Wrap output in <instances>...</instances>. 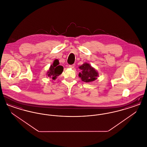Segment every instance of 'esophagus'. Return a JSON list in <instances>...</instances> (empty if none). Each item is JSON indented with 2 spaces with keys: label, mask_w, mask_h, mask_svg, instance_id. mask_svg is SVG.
Listing matches in <instances>:
<instances>
[{
  "label": "esophagus",
  "mask_w": 147,
  "mask_h": 147,
  "mask_svg": "<svg viewBox=\"0 0 147 147\" xmlns=\"http://www.w3.org/2000/svg\"><path fill=\"white\" fill-rule=\"evenodd\" d=\"M75 67V64H71V65H69V67L70 68H74Z\"/></svg>",
  "instance_id": "esophagus-1"
}]
</instances>
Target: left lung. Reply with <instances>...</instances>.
<instances>
[{
    "mask_svg": "<svg viewBox=\"0 0 147 147\" xmlns=\"http://www.w3.org/2000/svg\"><path fill=\"white\" fill-rule=\"evenodd\" d=\"M82 70L81 73H79V77L82 81L86 83L91 82L97 79L98 73L88 63H85L79 67Z\"/></svg>",
    "mask_w": 147,
    "mask_h": 147,
    "instance_id": "1",
    "label": "left lung"
}]
</instances>
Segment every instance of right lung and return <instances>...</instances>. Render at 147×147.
Instances as JSON below:
<instances>
[{"label": "right lung", "instance_id": "add662e5", "mask_svg": "<svg viewBox=\"0 0 147 147\" xmlns=\"http://www.w3.org/2000/svg\"><path fill=\"white\" fill-rule=\"evenodd\" d=\"M63 67L59 64L58 59L55 60L52 65H51L49 71L47 72V76L49 78L55 80L57 76H59L63 72Z\"/></svg>", "mask_w": 147, "mask_h": 147}]
</instances>
